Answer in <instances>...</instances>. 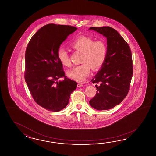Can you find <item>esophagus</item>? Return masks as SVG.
Segmentation results:
<instances>
[{
    "mask_svg": "<svg viewBox=\"0 0 156 156\" xmlns=\"http://www.w3.org/2000/svg\"><path fill=\"white\" fill-rule=\"evenodd\" d=\"M83 83H77V87H83Z\"/></svg>",
    "mask_w": 156,
    "mask_h": 156,
    "instance_id": "esophagus-1",
    "label": "esophagus"
}]
</instances>
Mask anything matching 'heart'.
<instances>
[{"mask_svg":"<svg viewBox=\"0 0 156 156\" xmlns=\"http://www.w3.org/2000/svg\"><path fill=\"white\" fill-rule=\"evenodd\" d=\"M74 50L82 52L81 64L69 71L68 76L77 81H83L89 76L91 67L97 70L105 62L108 53L106 42L102 40L94 41L89 36L78 37L71 43ZM58 59L65 66H70L71 62L66 50L62 47L57 51Z\"/></svg>","mask_w":156,"mask_h":156,"instance_id":"b5f03b06","label":"heart"}]
</instances>
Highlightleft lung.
I'll list each match as a JSON object with an SVG mask.
<instances>
[{
    "instance_id": "1",
    "label": "left lung",
    "mask_w": 156,
    "mask_h": 156,
    "mask_svg": "<svg viewBox=\"0 0 156 156\" xmlns=\"http://www.w3.org/2000/svg\"><path fill=\"white\" fill-rule=\"evenodd\" d=\"M89 30L106 37L108 45L106 60L91 80L97 83V91L90 104L96 110L110 109L119 104L129 92L133 73L131 50L119 33L110 27H91Z\"/></svg>"
}]
</instances>
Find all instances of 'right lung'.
I'll return each mask as SVG.
<instances>
[{"mask_svg": "<svg viewBox=\"0 0 156 156\" xmlns=\"http://www.w3.org/2000/svg\"><path fill=\"white\" fill-rule=\"evenodd\" d=\"M76 27L48 24L33 35L25 53L24 78L36 103L51 112H58L67 105L77 83L65 76L58 59L61 43ZM63 77L62 82L58 80Z\"/></svg>", "mask_w": 156, "mask_h": 156, "instance_id": "obj_1", "label": "right lung"}]
</instances>
